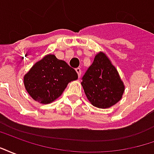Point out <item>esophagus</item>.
<instances>
[{"label":"esophagus","mask_w":154,"mask_h":154,"mask_svg":"<svg viewBox=\"0 0 154 154\" xmlns=\"http://www.w3.org/2000/svg\"><path fill=\"white\" fill-rule=\"evenodd\" d=\"M76 72H77V75H78V77L80 78L81 75H82V70H81L80 68H76Z\"/></svg>","instance_id":"1"}]
</instances>
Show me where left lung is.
Segmentation results:
<instances>
[{
	"label": "left lung",
	"instance_id": "8db88e82",
	"mask_svg": "<svg viewBox=\"0 0 154 154\" xmlns=\"http://www.w3.org/2000/svg\"><path fill=\"white\" fill-rule=\"evenodd\" d=\"M91 104L100 109L113 106L122 98L125 85L119 72L103 52L95 56L82 82Z\"/></svg>",
	"mask_w": 154,
	"mask_h": 154
}]
</instances>
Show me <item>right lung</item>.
<instances>
[{
    "mask_svg": "<svg viewBox=\"0 0 154 154\" xmlns=\"http://www.w3.org/2000/svg\"><path fill=\"white\" fill-rule=\"evenodd\" d=\"M73 68L54 54H48L37 62L24 76L29 95L41 104H49L63 94L67 84L77 80Z\"/></svg>",
    "mask_w": 154,
    "mask_h": 154,
    "instance_id": "right-lung-1",
    "label": "right lung"
}]
</instances>
